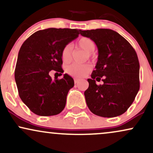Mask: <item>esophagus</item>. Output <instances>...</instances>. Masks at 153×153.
Instances as JSON below:
<instances>
[{
    "label": "esophagus",
    "mask_w": 153,
    "mask_h": 153,
    "mask_svg": "<svg viewBox=\"0 0 153 153\" xmlns=\"http://www.w3.org/2000/svg\"><path fill=\"white\" fill-rule=\"evenodd\" d=\"M78 82H79L78 79H77V78H75V79H74V82H75V84H78Z\"/></svg>",
    "instance_id": "34e87169"
}]
</instances>
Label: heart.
<instances>
[{"mask_svg":"<svg viewBox=\"0 0 153 153\" xmlns=\"http://www.w3.org/2000/svg\"><path fill=\"white\" fill-rule=\"evenodd\" d=\"M76 45L79 48L83 50L87 53L86 58H91L94 60L95 57L93 54V51L95 50V43L91 38L83 37L80 38L77 42ZM61 57L62 61L64 62H68L71 61L72 57V47L71 45H66L62 50ZM92 66L90 63L84 64H76L73 63L66 68V73L71 76L75 78H82L91 71Z\"/></svg>","mask_w":153,"mask_h":153,"instance_id":"obj_1","label":"heart"}]
</instances>
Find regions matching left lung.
Masks as SVG:
<instances>
[{"mask_svg": "<svg viewBox=\"0 0 153 153\" xmlns=\"http://www.w3.org/2000/svg\"><path fill=\"white\" fill-rule=\"evenodd\" d=\"M96 44L98 58L89 87L84 95L90 110L104 117L126 113L140 89V64L135 49L118 33L110 29L80 30ZM104 82L97 85L95 80Z\"/></svg>", "mask_w": 153, "mask_h": 153, "instance_id": "1", "label": "left lung"}]
</instances>
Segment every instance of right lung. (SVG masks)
Returning <instances> with one entry per match:
<instances>
[{"instance_id": "right-lung-1", "label": "right lung", "mask_w": 153, "mask_h": 153, "mask_svg": "<svg viewBox=\"0 0 153 153\" xmlns=\"http://www.w3.org/2000/svg\"><path fill=\"white\" fill-rule=\"evenodd\" d=\"M80 32L78 29L54 27L40 30L21 45L15 80L22 101L36 115H56L65 108L68 93L74 86V80L68 74H64L62 79L53 80L49 73H63L62 50Z\"/></svg>"}]
</instances>
